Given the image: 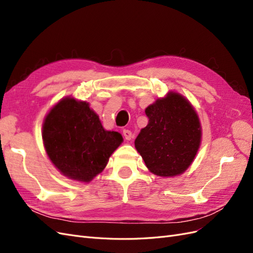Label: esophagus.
<instances>
[{"label": "esophagus", "instance_id": "34e87169", "mask_svg": "<svg viewBox=\"0 0 253 253\" xmlns=\"http://www.w3.org/2000/svg\"><path fill=\"white\" fill-rule=\"evenodd\" d=\"M124 136L126 140H131L133 137V134L131 131H129V129H124Z\"/></svg>", "mask_w": 253, "mask_h": 253}]
</instances>
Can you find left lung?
I'll return each instance as SVG.
<instances>
[{
	"label": "left lung",
	"instance_id": "1",
	"mask_svg": "<svg viewBox=\"0 0 253 253\" xmlns=\"http://www.w3.org/2000/svg\"><path fill=\"white\" fill-rule=\"evenodd\" d=\"M149 118L135 139L148 169L162 177L179 175L192 164L202 131L193 106L177 93H170L145 109Z\"/></svg>",
	"mask_w": 253,
	"mask_h": 253
}]
</instances>
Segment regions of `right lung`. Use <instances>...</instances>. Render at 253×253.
Segmentation results:
<instances>
[{"mask_svg":"<svg viewBox=\"0 0 253 253\" xmlns=\"http://www.w3.org/2000/svg\"><path fill=\"white\" fill-rule=\"evenodd\" d=\"M47 155L67 177L88 182L108 164L122 136L105 131L98 115L86 102L65 98L47 114L43 125Z\"/></svg>","mask_w":253,"mask_h":253,"instance_id":"right-lung-1","label":"right lung"}]
</instances>
